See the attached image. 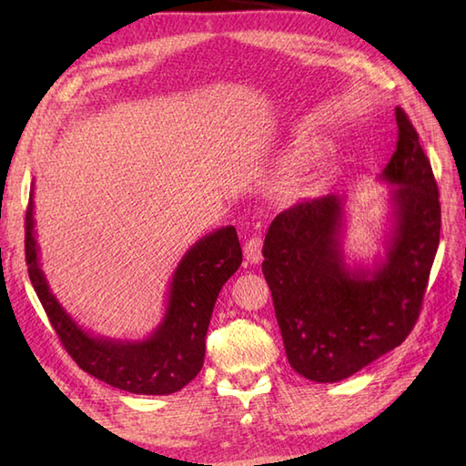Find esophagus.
Listing matches in <instances>:
<instances>
[{"mask_svg": "<svg viewBox=\"0 0 466 466\" xmlns=\"http://www.w3.org/2000/svg\"><path fill=\"white\" fill-rule=\"evenodd\" d=\"M244 258L250 264L262 262V240L260 238H250L244 244Z\"/></svg>", "mask_w": 466, "mask_h": 466, "instance_id": "esophagus-1", "label": "esophagus"}]
</instances>
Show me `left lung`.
I'll return each instance as SVG.
<instances>
[{"mask_svg": "<svg viewBox=\"0 0 466 466\" xmlns=\"http://www.w3.org/2000/svg\"><path fill=\"white\" fill-rule=\"evenodd\" d=\"M397 126V152L379 176L394 186L379 256L346 254V194L296 204L266 234L262 272L284 350L312 382L349 379L397 349L419 319L441 238L439 187L400 107Z\"/></svg>", "mask_w": 466, "mask_h": 466, "instance_id": "8db88e82", "label": "left lung"}]
</instances>
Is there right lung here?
<instances>
[{"mask_svg":"<svg viewBox=\"0 0 466 466\" xmlns=\"http://www.w3.org/2000/svg\"><path fill=\"white\" fill-rule=\"evenodd\" d=\"M34 208L32 187L25 214L29 280L59 340L77 366L132 394H172L194 380L204 364L206 332L218 294L242 264L236 228H218L186 250L167 286L162 320L146 339H110L77 324L49 289L35 238Z\"/></svg>","mask_w":466,"mask_h":466,"instance_id":"obj_1","label":"right lung"}]
</instances>
